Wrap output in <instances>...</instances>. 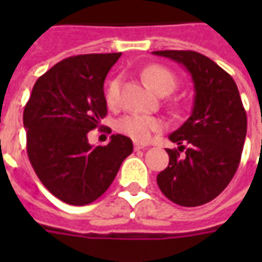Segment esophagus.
Wrapping results in <instances>:
<instances>
[{
    "instance_id": "34e87169",
    "label": "esophagus",
    "mask_w": 262,
    "mask_h": 262,
    "mask_svg": "<svg viewBox=\"0 0 262 262\" xmlns=\"http://www.w3.org/2000/svg\"><path fill=\"white\" fill-rule=\"evenodd\" d=\"M146 144H140V143H135V150H144Z\"/></svg>"
}]
</instances>
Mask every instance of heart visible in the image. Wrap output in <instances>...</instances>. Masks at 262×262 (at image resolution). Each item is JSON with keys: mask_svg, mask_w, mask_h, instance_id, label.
Instances as JSON below:
<instances>
[{"mask_svg": "<svg viewBox=\"0 0 262 262\" xmlns=\"http://www.w3.org/2000/svg\"><path fill=\"white\" fill-rule=\"evenodd\" d=\"M142 75L146 84L159 95L163 92H171L176 88V77L170 70L163 66H148L143 70ZM118 97H119V78H114L109 81L106 86L105 101L109 106H115L118 102ZM163 127H164L163 120L147 115L129 114L122 116L116 122V130L139 143L148 142L153 133L160 132Z\"/></svg>", "mask_w": 262, "mask_h": 262, "instance_id": "1", "label": "heart"}]
</instances>
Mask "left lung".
Wrapping results in <instances>:
<instances>
[{"mask_svg":"<svg viewBox=\"0 0 262 262\" xmlns=\"http://www.w3.org/2000/svg\"><path fill=\"white\" fill-rule=\"evenodd\" d=\"M153 54L184 66L195 90L192 114L168 136L180 147L167 148L170 163L157 176V184L177 205L199 206L217 196L236 174L247 115L234 80L213 60L192 50H159ZM184 148L186 156L180 158Z\"/></svg>","mask_w":262,"mask_h":262,"instance_id":"8db88e82","label":"left lung"}]
</instances>
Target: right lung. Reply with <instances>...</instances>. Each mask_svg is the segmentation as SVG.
Returning <instances> with one entry per match:
<instances>
[{
  "instance_id": "1",
  "label": "right lung",
  "mask_w": 262,
  "mask_h": 262,
  "mask_svg": "<svg viewBox=\"0 0 262 262\" xmlns=\"http://www.w3.org/2000/svg\"><path fill=\"white\" fill-rule=\"evenodd\" d=\"M122 53L80 54L39 77L24 111L26 150L33 170L54 196L82 206L101 196L133 143L112 135L92 147L88 132L106 116L103 81Z\"/></svg>"
}]
</instances>
